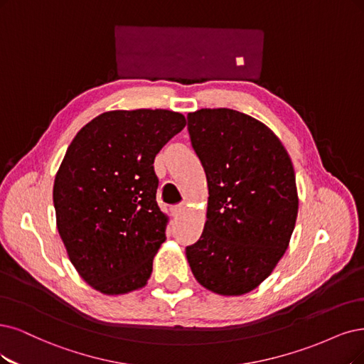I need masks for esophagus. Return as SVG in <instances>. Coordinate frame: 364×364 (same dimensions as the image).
<instances>
[{
  "label": "esophagus",
  "mask_w": 364,
  "mask_h": 364,
  "mask_svg": "<svg viewBox=\"0 0 364 364\" xmlns=\"http://www.w3.org/2000/svg\"><path fill=\"white\" fill-rule=\"evenodd\" d=\"M184 210H186V205H184V204H180V205L172 207V208H171V213H172L173 218H178V216H181V214L184 213Z\"/></svg>",
  "instance_id": "34e87169"
}]
</instances>
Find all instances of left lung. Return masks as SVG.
I'll list each match as a JSON object with an SVG mask.
<instances>
[{
    "label": "left lung",
    "instance_id": "1",
    "mask_svg": "<svg viewBox=\"0 0 364 364\" xmlns=\"http://www.w3.org/2000/svg\"><path fill=\"white\" fill-rule=\"evenodd\" d=\"M192 145L204 166V231L186 249L199 285L238 297L272 274L299 214L291 157L259 119L228 107L189 112Z\"/></svg>",
    "mask_w": 364,
    "mask_h": 364
}]
</instances>
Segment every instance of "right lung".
<instances>
[{
    "label": "right lung",
    "mask_w": 364,
    "mask_h": 364,
    "mask_svg": "<svg viewBox=\"0 0 364 364\" xmlns=\"http://www.w3.org/2000/svg\"><path fill=\"white\" fill-rule=\"evenodd\" d=\"M186 118L168 109L107 111L80 129L53 181L57 230L69 259L105 295L146 285L166 240L154 157Z\"/></svg>",
    "instance_id": "right-lung-1"
}]
</instances>
